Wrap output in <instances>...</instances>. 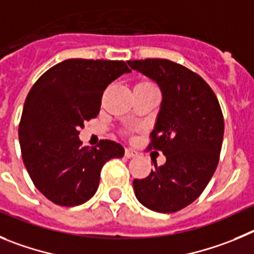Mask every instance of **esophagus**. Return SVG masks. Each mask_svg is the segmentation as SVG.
I'll return each mask as SVG.
<instances>
[{
  "mask_svg": "<svg viewBox=\"0 0 254 254\" xmlns=\"http://www.w3.org/2000/svg\"><path fill=\"white\" fill-rule=\"evenodd\" d=\"M138 155V152L135 149H132V148H127L125 149V157L127 158H132V157H136Z\"/></svg>",
  "mask_w": 254,
  "mask_h": 254,
  "instance_id": "1",
  "label": "esophagus"
}]
</instances>
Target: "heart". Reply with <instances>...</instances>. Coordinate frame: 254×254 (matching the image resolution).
<instances>
[{"label":"heart","instance_id":"1","mask_svg":"<svg viewBox=\"0 0 254 254\" xmlns=\"http://www.w3.org/2000/svg\"><path fill=\"white\" fill-rule=\"evenodd\" d=\"M140 83H150V82H140Z\"/></svg>","mask_w":254,"mask_h":254}]
</instances>
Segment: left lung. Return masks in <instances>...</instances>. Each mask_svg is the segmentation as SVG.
Segmentation results:
<instances>
[{"label": "left lung", "instance_id": "1", "mask_svg": "<svg viewBox=\"0 0 254 254\" xmlns=\"http://www.w3.org/2000/svg\"><path fill=\"white\" fill-rule=\"evenodd\" d=\"M127 63L161 87L163 100L148 148L167 158L148 177L132 181L134 192L153 211L176 212L202 193L218 167L224 135L221 107L205 79L185 65L157 58Z\"/></svg>", "mask_w": 254, "mask_h": 254}]
</instances>
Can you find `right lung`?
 <instances>
[{"label":"right lung","mask_w":254,"mask_h":254,"mask_svg":"<svg viewBox=\"0 0 254 254\" xmlns=\"http://www.w3.org/2000/svg\"><path fill=\"white\" fill-rule=\"evenodd\" d=\"M130 72L124 61L67 59L39 77L19 124L21 155L36 189L59 206H77L97 191L102 167L122 158L114 140L82 147L79 129L100 113L104 91Z\"/></svg>","instance_id":"obj_1"}]
</instances>
